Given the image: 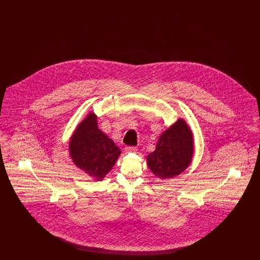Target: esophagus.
<instances>
[{"mask_svg":"<svg viewBox=\"0 0 260 260\" xmlns=\"http://www.w3.org/2000/svg\"><path fill=\"white\" fill-rule=\"evenodd\" d=\"M124 151L125 152H136L137 151V148L135 147V146H126V147H124Z\"/></svg>","mask_w":260,"mask_h":260,"instance_id":"34e87169","label":"esophagus"}]
</instances>
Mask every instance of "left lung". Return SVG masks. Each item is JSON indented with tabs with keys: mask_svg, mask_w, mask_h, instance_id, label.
Returning a JSON list of instances; mask_svg holds the SVG:
<instances>
[{
	"mask_svg": "<svg viewBox=\"0 0 260 260\" xmlns=\"http://www.w3.org/2000/svg\"><path fill=\"white\" fill-rule=\"evenodd\" d=\"M193 156V136L182 119L159 138L156 150L147 156L151 172L160 178H172L185 171Z\"/></svg>",
	"mask_w": 260,
	"mask_h": 260,
	"instance_id": "8db88e82",
	"label": "left lung"
}]
</instances>
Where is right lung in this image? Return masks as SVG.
<instances>
[{
    "mask_svg": "<svg viewBox=\"0 0 260 260\" xmlns=\"http://www.w3.org/2000/svg\"><path fill=\"white\" fill-rule=\"evenodd\" d=\"M69 147L75 165L98 180L111 170L121 154L111 138L98 127L93 113L76 128Z\"/></svg>",
    "mask_w": 260,
    "mask_h": 260,
    "instance_id": "right-lung-1",
    "label": "right lung"
}]
</instances>
